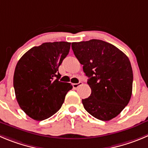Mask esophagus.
Here are the masks:
<instances>
[{
  "mask_svg": "<svg viewBox=\"0 0 148 148\" xmlns=\"http://www.w3.org/2000/svg\"><path fill=\"white\" fill-rule=\"evenodd\" d=\"M82 85V82H79V83H74L72 85H73V88H74V89H77V88H78V87H79Z\"/></svg>",
  "mask_w": 148,
  "mask_h": 148,
  "instance_id": "obj_1",
  "label": "esophagus"
}]
</instances>
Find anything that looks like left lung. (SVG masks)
Wrapping results in <instances>:
<instances>
[{"label": "left lung", "instance_id": "8db88e82", "mask_svg": "<svg viewBox=\"0 0 148 148\" xmlns=\"http://www.w3.org/2000/svg\"><path fill=\"white\" fill-rule=\"evenodd\" d=\"M71 47L89 78L91 94L82 100L84 108L101 121L115 118L132 96L133 71L128 58L114 45L99 39L73 42Z\"/></svg>", "mask_w": 148, "mask_h": 148}]
</instances>
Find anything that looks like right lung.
I'll list each match as a JSON object with an SVG mask.
<instances>
[{
    "mask_svg": "<svg viewBox=\"0 0 148 148\" xmlns=\"http://www.w3.org/2000/svg\"><path fill=\"white\" fill-rule=\"evenodd\" d=\"M71 43H43L29 49L19 60L14 74L15 96L30 118L43 121L61 107L71 83L59 81L58 68L69 52Z\"/></svg>",
    "mask_w": 148,
    "mask_h": 148,
    "instance_id": "1",
    "label": "right lung"
}]
</instances>
